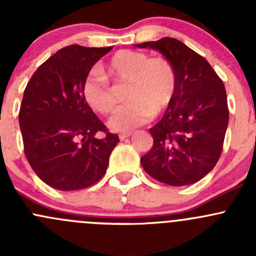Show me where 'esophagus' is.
<instances>
[{"mask_svg":"<svg viewBox=\"0 0 256 256\" xmlns=\"http://www.w3.org/2000/svg\"><path fill=\"white\" fill-rule=\"evenodd\" d=\"M128 136H131V132H124L118 135V138H120V140H125V138H128Z\"/></svg>","mask_w":256,"mask_h":256,"instance_id":"esophagus-1","label":"esophagus"}]
</instances>
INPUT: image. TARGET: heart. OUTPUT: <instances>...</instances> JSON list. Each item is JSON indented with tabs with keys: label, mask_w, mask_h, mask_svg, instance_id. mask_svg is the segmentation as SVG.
Returning <instances> with one entry per match:
<instances>
[{
	"label": "heart",
	"mask_w": 256,
	"mask_h": 256,
	"mask_svg": "<svg viewBox=\"0 0 256 256\" xmlns=\"http://www.w3.org/2000/svg\"><path fill=\"white\" fill-rule=\"evenodd\" d=\"M106 73L128 82L126 99L110 118L114 131H130L144 125L170 106L177 90V74L171 62L162 56H150L131 49L118 50L109 59ZM82 96L94 112L109 115L115 110L118 98L102 72L92 70L82 84Z\"/></svg>",
	"instance_id": "1"
}]
</instances>
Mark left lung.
<instances>
[{
  "instance_id": "left-lung-1",
  "label": "left lung",
  "mask_w": 256,
  "mask_h": 256,
  "mask_svg": "<svg viewBox=\"0 0 256 256\" xmlns=\"http://www.w3.org/2000/svg\"><path fill=\"white\" fill-rule=\"evenodd\" d=\"M161 52L174 66L177 90L161 120L150 128L154 144L141 157L144 172L168 186H187L209 174L223 151L229 122L223 80L210 64L176 38L136 44Z\"/></svg>"
}]
</instances>
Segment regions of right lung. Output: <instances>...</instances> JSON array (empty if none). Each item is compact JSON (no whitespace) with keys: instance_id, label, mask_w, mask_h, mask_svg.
<instances>
[{"instance_id":"1","label":"right lung","mask_w":256,"mask_h":256,"mask_svg":"<svg viewBox=\"0 0 256 256\" xmlns=\"http://www.w3.org/2000/svg\"><path fill=\"white\" fill-rule=\"evenodd\" d=\"M112 49H59L24 89L20 109L24 154L36 174L56 190H78L99 182L120 141L82 96L90 69ZM96 132H104V138L95 139Z\"/></svg>"}]
</instances>
